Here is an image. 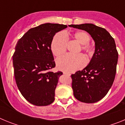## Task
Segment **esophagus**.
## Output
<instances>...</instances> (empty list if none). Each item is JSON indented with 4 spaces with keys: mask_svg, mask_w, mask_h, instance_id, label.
<instances>
[{
    "mask_svg": "<svg viewBox=\"0 0 125 125\" xmlns=\"http://www.w3.org/2000/svg\"><path fill=\"white\" fill-rule=\"evenodd\" d=\"M63 74L64 75H67V76H70V75H71L69 73H66V72H64Z\"/></svg>",
    "mask_w": 125,
    "mask_h": 125,
    "instance_id": "esophagus-1",
    "label": "esophagus"
}]
</instances>
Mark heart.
Masks as SVG:
<instances>
[{
	"instance_id": "1",
	"label": "heart",
	"mask_w": 125,
	"mask_h": 125,
	"mask_svg": "<svg viewBox=\"0 0 125 125\" xmlns=\"http://www.w3.org/2000/svg\"><path fill=\"white\" fill-rule=\"evenodd\" d=\"M73 38L81 46V50L83 51L87 57L92 56L93 48L88 44L91 41V37L86 32L80 31L74 33ZM68 44V40L64 33L59 32L54 37L52 41L51 49L52 52L56 57H59L65 52ZM86 61L82 54L76 56L66 55L59 57L56 60V65L59 70L64 72H73L82 68L85 64Z\"/></svg>"
}]
</instances>
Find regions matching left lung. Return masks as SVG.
<instances>
[{
  "label": "left lung",
  "mask_w": 125,
  "mask_h": 125,
  "mask_svg": "<svg viewBox=\"0 0 125 125\" xmlns=\"http://www.w3.org/2000/svg\"><path fill=\"white\" fill-rule=\"evenodd\" d=\"M89 33L95 42V51L89 64L71 75L75 98L93 103L106 95L112 86L118 58L114 39L105 29L93 24L69 25Z\"/></svg>",
  "instance_id": "1"
}]
</instances>
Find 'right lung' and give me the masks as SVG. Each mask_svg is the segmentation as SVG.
Segmentation results:
<instances>
[{
  "label": "right lung",
  "instance_id": "1",
  "mask_svg": "<svg viewBox=\"0 0 125 125\" xmlns=\"http://www.w3.org/2000/svg\"><path fill=\"white\" fill-rule=\"evenodd\" d=\"M66 25L46 23L29 29L20 39L13 55L15 82L25 100L36 106L54 101L55 89L62 73L56 66L51 45L53 37Z\"/></svg>",
  "mask_w": 125,
  "mask_h": 125
}]
</instances>
